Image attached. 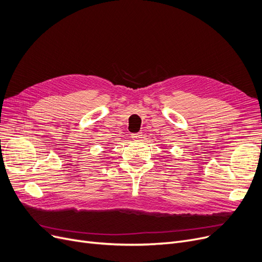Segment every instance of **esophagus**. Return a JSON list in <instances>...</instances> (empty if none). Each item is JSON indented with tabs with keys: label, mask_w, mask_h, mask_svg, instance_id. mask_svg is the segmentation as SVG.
<instances>
[{
	"label": "esophagus",
	"mask_w": 262,
	"mask_h": 262,
	"mask_svg": "<svg viewBox=\"0 0 262 262\" xmlns=\"http://www.w3.org/2000/svg\"><path fill=\"white\" fill-rule=\"evenodd\" d=\"M142 132H138V133H132L131 134V138L134 140V141H140L142 139Z\"/></svg>",
	"instance_id": "1"
}]
</instances>
